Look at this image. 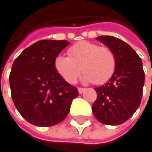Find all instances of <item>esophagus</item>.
<instances>
[{
	"label": "esophagus",
	"instance_id": "34e87169",
	"mask_svg": "<svg viewBox=\"0 0 152 152\" xmlns=\"http://www.w3.org/2000/svg\"><path fill=\"white\" fill-rule=\"evenodd\" d=\"M86 90V88H84V87H78V92H79V94L84 93Z\"/></svg>",
	"mask_w": 152,
	"mask_h": 152
}]
</instances>
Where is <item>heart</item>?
Masks as SVG:
<instances>
[{
    "instance_id": "heart-1",
    "label": "heart",
    "mask_w": 152,
    "mask_h": 152,
    "mask_svg": "<svg viewBox=\"0 0 152 152\" xmlns=\"http://www.w3.org/2000/svg\"><path fill=\"white\" fill-rule=\"evenodd\" d=\"M68 56H58L55 60V67L58 74L69 84H74L80 75L84 80L102 85L107 82L115 73L117 58L114 52L106 46L81 41L72 45Z\"/></svg>"
}]
</instances>
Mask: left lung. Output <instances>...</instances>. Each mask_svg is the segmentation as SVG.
Masks as SVG:
<instances>
[{
	"mask_svg": "<svg viewBox=\"0 0 152 152\" xmlns=\"http://www.w3.org/2000/svg\"><path fill=\"white\" fill-rule=\"evenodd\" d=\"M96 40L114 52L117 67L107 84L95 88L97 97L92 111L103 124L120 125L140 107L145 79L142 61L131 46L118 38L102 35Z\"/></svg>",
	"mask_w": 152,
	"mask_h": 152,
	"instance_id": "obj_1",
	"label": "left lung"
}]
</instances>
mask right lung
Masks as SVG:
<instances>
[{"label": "right lung", "mask_w": 152, "mask_h": 152, "mask_svg": "<svg viewBox=\"0 0 152 152\" xmlns=\"http://www.w3.org/2000/svg\"><path fill=\"white\" fill-rule=\"evenodd\" d=\"M69 45L66 40H41L24 49L9 77L12 101L24 119L38 127L55 126L66 118L77 87L65 81L55 60Z\"/></svg>", "instance_id": "add662e5"}]
</instances>
